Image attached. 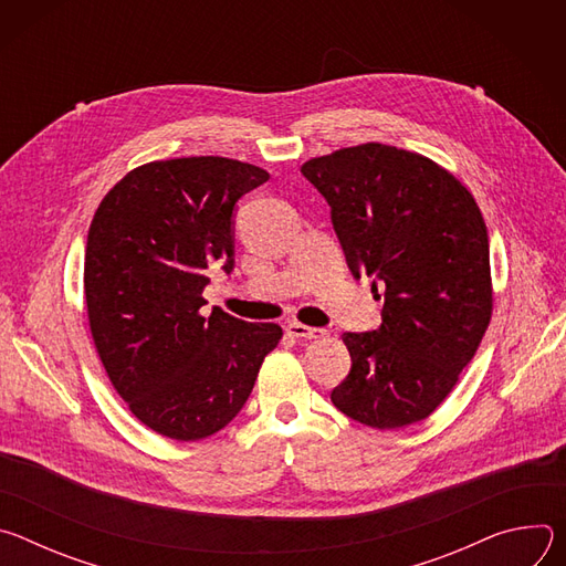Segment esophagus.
Segmentation results:
<instances>
[{
    "instance_id": "1",
    "label": "esophagus",
    "mask_w": 566,
    "mask_h": 566,
    "mask_svg": "<svg viewBox=\"0 0 566 566\" xmlns=\"http://www.w3.org/2000/svg\"><path fill=\"white\" fill-rule=\"evenodd\" d=\"M286 334L293 336V338H304V340H315V338H322L327 332L325 329H315V327H306V325H300V322H291V325L286 327Z\"/></svg>"
}]
</instances>
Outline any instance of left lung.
Masks as SVG:
<instances>
[{"label": "left lung", "mask_w": 566, "mask_h": 566, "mask_svg": "<svg viewBox=\"0 0 566 566\" xmlns=\"http://www.w3.org/2000/svg\"><path fill=\"white\" fill-rule=\"evenodd\" d=\"M302 175L332 206L354 277L385 286L380 327L343 336L352 369L334 406L376 430L428 419L493 315L489 230L474 197L428 156L382 143L311 158Z\"/></svg>", "instance_id": "8db88e82"}]
</instances>
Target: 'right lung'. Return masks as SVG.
<instances>
[{
	"label": "right lung",
	"instance_id": "add662e5",
	"mask_svg": "<svg viewBox=\"0 0 566 566\" xmlns=\"http://www.w3.org/2000/svg\"><path fill=\"white\" fill-rule=\"evenodd\" d=\"M266 181V170L223 156L151 160L92 219L85 300L96 352L132 415L168 439L226 428L282 338L273 322L199 313L210 271L234 266V203Z\"/></svg>",
	"mask_w": 566,
	"mask_h": 566
}]
</instances>
